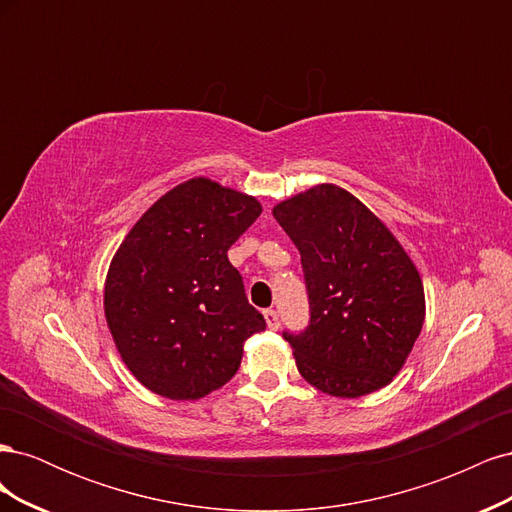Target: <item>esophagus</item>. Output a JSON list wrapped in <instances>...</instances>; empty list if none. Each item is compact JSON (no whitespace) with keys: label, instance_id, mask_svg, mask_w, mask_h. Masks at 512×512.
<instances>
[{"label":"esophagus","instance_id":"1","mask_svg":"<svg viewBox=\"0 0 512 512\" xmlns=\"http://www.w3.org/2000/svg\"><path fill=\"white\" fill-rule=\"evenodd\" d=\"M265 320H267V327H269L271 331L280 329V316H277L275 309H265Z\"/></svg>","mask_w":512,"mask_h":512}]
</instances>
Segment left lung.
<instances>
[{
  "label": "left lung",
  "instance_id": "left-lung-1",
  "mask_svg": "<svg viewBox=\"0 0 512 512\" xmlns=\"http://www.w3.org/2000/svg\"><path fill=\"white\" fill-rule=\"evenodd\" d=\"M297 245L309 324L284 331L299 374L318 391L354 399L389 384L425 322V290L414 262L386 224L333 183L273 207Z\"/></svg>",
  "mask_w": 512,
  "mask_h": 512
}]
</instances>
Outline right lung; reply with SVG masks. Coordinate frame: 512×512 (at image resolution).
<instances>
[{"label":"right lung","mask_w":512,"mask_h":512,"mask_svg":"<svg viewBox=\"0 0 512 512\" xmlns=\"http://www.w3.org/2000/svg\"><path fill=\"white\" fill-rule=\"evenodd\" d=\"M262 207L207 177L156 200L121 241L104 316L123 363L149 391L200 399L237 374L243 342L265 331L228 250Z\"/></svg>","instance_id":"obj_1"}]
</instances>
